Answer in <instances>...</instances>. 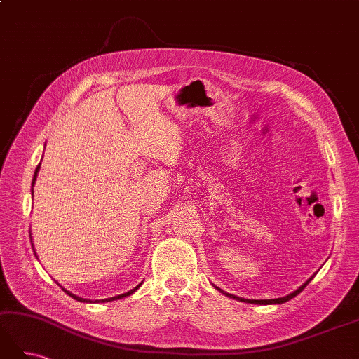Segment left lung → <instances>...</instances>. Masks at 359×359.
<instances>
[{
	"label": "left lung",
	"instance_id": "8db88e82",
	"mask_svg": "<svg viewBox=\"0 0 359 359\" xmlns=\"http://www.w3.org/2000/svg\"><path fill=\"white\" fill-rule=\"evenodd\" d=\"M311 278L313 277H310L306 283H304L302 286H299L297 290H293L292 293H289V295H286V297H283V298H276V299H245V298H240V297H235V295H231V293H227V292H223L222 289H219L217 286H214L217 290L219 292H222V293H224L226 297H229V298H233V299H238V301H243V302H248V304H260V306H268V304H283V302H286V301H289V299H292V298H295L298 293L306 287L310 281H311Z\"/></svg>",
	"mask_w": 359,
	"mask_h": 359
}]
</instances>
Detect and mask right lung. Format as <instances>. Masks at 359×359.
Segmentation results:
<instances>
[{
	"label": "right lung",
	"instance_id": "add662e5",
	"mask_svg": "<svg viewBox=\"0 0 359 359\" xmlns=\"http://www.w3.org/2000/svg\"><path fill=\"white\" fill-rule=\"evenodd\" d=\"M39 170H40V163H39V166L36 168V172H34V177H32V182H31V194H34V184H36V180H37V175H39ZM31 236V235H29ZM32 248H34V245H32ZM37 256V255H36ZM140 285L142 283H139L136 287H133L132 290H128V292H126V293H121V295H116V297H112V298H106V299H95L94 302H111V301H115V299H121V298H126V297H130L132 295V293H135L139 287H140ZM62 290L67 293L69 297H72V298H74L76 301H81V302H93L91 299H85V298H81V297H78V295H74V293H72V292H69L67 289H64L62 287Z\"/></svg>",
	"mask_w": 359,
	"mask_h": 359
}]
</instances>
